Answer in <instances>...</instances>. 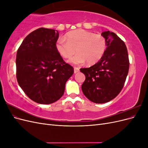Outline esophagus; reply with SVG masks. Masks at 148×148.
Segmentation results:
<instances>
[{
  "mask_svg": "<svg viewBox=\"0 0 148 148\" xmlns=\"http://www.w3.org/2000/svg\"><path fill=\"white\" fill-rule=\"evenodd\" d=\"M79 68H78V67H75V68H74V73H77L79 72Z\"/></svg>",
  "mask_w": 148,
  "mask_h": 148,
  "instance_id": "1",
  "label": "esophagus"
}]
</instances>
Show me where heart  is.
<instances>
[{"label":"heart","instance_id":"heart-1","mask_svg":"<svg viewBox=\"0 0 148 148\" xmlns=\"http://www.w3.org/2000/svg\"><path fill=\"white\" fill-rule=\"evenodd\" d=\"M57 51L64 58H69L76 52L77 53L69 60L73 65L88 64L99 61L106 50V39L101 34H96L84 29L67 33L65 38H60L56 44Z\"/></svg>","mask_w":148,"mask_h":148}]
</instances>
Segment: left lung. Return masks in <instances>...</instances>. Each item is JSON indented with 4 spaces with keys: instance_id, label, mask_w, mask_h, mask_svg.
Returning <instances> with one entry per match:
<instances>
[{
    "instance_id": "left-lung-1",
    "label": "left lung",
    "mask_w": 148,
    "mask_h": 148,
    "mask_svg": "<svg viewBox=\"0 0 148 148\" xmlns=\"http://www.w3.org/2000/svg\"><path fill=\"white\" fill-rule=\"evenodd\" d=\"M107 48L100 60L89 68L80 69L85 81L82 89L89 100L97 104L109 102L122 90L129 70V59L125 42L115 33L103 31Z\"/></svg>"
}]
</instances>
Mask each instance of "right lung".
Masks as SVG:
<instances>
[{
    "label": "right lung",
    "instance_id": "add662e5",
    "mask_svg": "<svg viewBox=\"0 0 148 148\" xmlns=\"http://www.w3.org/2000/svg\"><path fill=\"white\" fill-rule=\"evenodd\" d=\"M59 35L55 29L38 28L25 38L17 51V82L27 96L39 104L59 100L74 73L56 50Z\"/></svg>",
    "mask_w": 148,
    "mask_h": 148
}]
</instances>
